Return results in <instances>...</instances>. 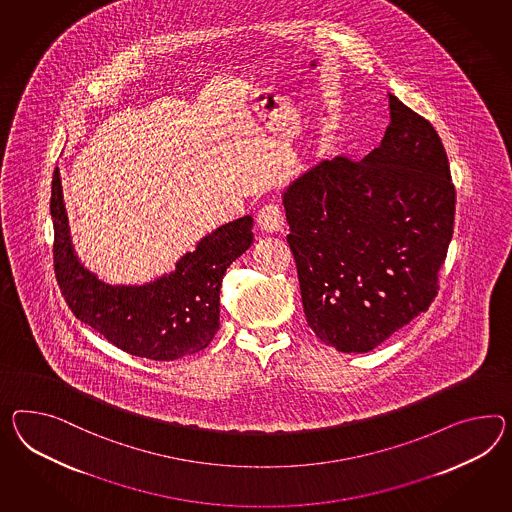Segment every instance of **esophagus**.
I'll list each match as a JSON object with an SVG mask.
<instances>
[{
  "label": "esophagus",
  "mask_w": 512,
  "mask_h": 512,
  "mask_svg": "<svg viewBox=\"0 0 512 512\" xmlns=\"http://www.w3.org/2000/svg\"><path fill=\"white\" fill-rule=\"evenodd\" d=\"M284 213L276 206V204H267L263 206L258 217H256V223L262 228L263 232L267 234H273V232H280L284 228Z\"/></svg>",
  "instance_id": "1"
}]
</instances>
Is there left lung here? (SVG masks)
I'll return each mask as SVG.
<instances>
[{"mask_svg": "<svg viewBox=\"0 0 512 512\" xmlns=\"http://www.w3.org/2000/svg\"><path fill=\"white\" fill-rule=\"evenodd\" d=\"M288 243L315 336L367 353L436 297L455 221L446 148L390 94V126L362 161H321L284 191Z\"/></svg>", "mask_w": 512, "mask_h": 512, "instance_id": "obj_1", "label": "left lung"}]
</instances>
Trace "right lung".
Instances as JSON below:
<instances>
[{
    "label": "right lung",
    "instance_id": "add662e5",
    "mask_svg": "<svg viewBox=\"0 0 512 512\" xmlns=\"http://www.w3.org/2000/svg\"><path fill=\"white\" fill-rule=\"evenodd\" d=\"M53 269L72 314L118 349L176 360L206 349L219 330V293L226 269L252 243V217L219 226L182 256L171 275L143 286H111L74 254L59 169L53 172Z\"/></svg>",
    "mask_w": 512,
    "mask_h": 512
}]
</instances>
